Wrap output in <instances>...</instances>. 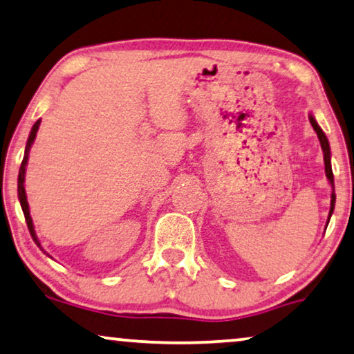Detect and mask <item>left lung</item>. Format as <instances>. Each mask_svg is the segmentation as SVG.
Listing matches in <instances>:
<instances>
[{"label":"left lung","mask_w":354,"mask_h":354,"mask_svg":"<svg viewBox=\"0 0 354 354\" xmlns=\"http://www.w3.org/2000/svg\"><path fill=\"white\" fill-rule=\"evenodd\" d=\"M310 122L313 128H315V131L317 134V138H319V142H321V147H322V152H324V165H326V176L328 179V183H330L332 186V196H330V212H328V220H330L332 213H333V208H335V191H333V173H332V165H330V146H328V141H327V136L322 131L321 127L317 125V122L315 120V117L310 115ZM328 223V221H327Z\"/></svg>","instance_id":"left-lung-1"}]
</instances>
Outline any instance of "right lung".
I'll list each match as a JSON object with an SVG mask.
<instances>
[{
	"label": "right lung",
	"instance_id": "right-lung-1",
	"mask_svg": "<svg viewBox=\"0 0 354 354\" xmlns=\"http://www.w3.org/2000/svg\"><path fill=\"white\" fill-rule=\"evenodd\" d=\"M39 123H41V120L35 122V125L32 127V131H30V134H28V141H27V146H26V153H24V160L21 163V170H19V178H17V196H19V201H21V207H22L24 216H26L30 236H32L35 243H37V245L41 248V245H39L38 237H37V232H35L32 216H30L27 194H26V187H24V181H26V167H27V162H28V152H30V149H32V144L35 141V138H37V131H38V128H39ZM41 250H43V248H41Z\"/></svg>",
	"mask_w": 354,
	"mask_h": 354
}]
</instances>
